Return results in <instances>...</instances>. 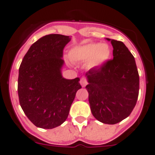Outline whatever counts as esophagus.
Returning <instances> with one entry per match:
<instances>
[{
    "instance_id": "esophagus-1",
    "label": "esophagus",
    "mask_w": 155,
    "mask_h": 155,
    "mask_svg": "<svg viewBox=\"0 0 155 155\" xmlns=\"http://www.w3.org/2000/svg\"><path fill=\"white\" fill-rule=\"evenodd\" d=\"M80 83H81V84L82 87H85V86L87 84V79H86V78H84V77L81 78V81H80Z\"/></svg>"
}]
</instances>
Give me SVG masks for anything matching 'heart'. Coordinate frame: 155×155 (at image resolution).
<instances>
[{"mask_svg": "<svg viewBox=\"0 0 155 155\" xmlns=\"http://www.w3.org/2000/svg\"><path fill=\"white\" fill-rule=\"evenodd\" d=\"M110 53V48L107 44L90 43L73 48L69 52V57L74 62L88 61L89 68H97L108 60Z\"/></svg>", "mask_w": 155, "mask_h": 155, "instance_id": "heart-1", "label": "heart"}]
</instances>
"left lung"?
Returning <instances> with one entry per match:
<instances>
[{"label":"left lung","instance_id":"8db88e82","mask_svg":"<svg viewBox=\"0 0 155 155\" xmlns=\"http://www.w3.org/2000/svg\"><path fill=\"white\" fill-rule=\"evenodd\" d=\"M113 46V59L91 68L85 76L94 117L104 124L125 119L135 107L139 93V74L135 60L124 44L107 38Z\"/></svg>","mask_w":155,"mask_h":155}]
</instances>
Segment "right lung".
Instances as JSON below:
<instances>
[{"label":"right lung","mask_w":155,"mask_h":155,"mask_svg":"<svg viewBox=\"0 0 155 155\" xmlns=\"http://www.w3.org/2000/svg\"><path fill=\"white\" fill-rule=\"evenodd\" d=\"M69 36L48 35L31 45L19 68L18 91L22 110L35 126L52 129L66 120L79 78H64L63 50Z\"/></svg>","instance_id":"1"}]
</instances>
